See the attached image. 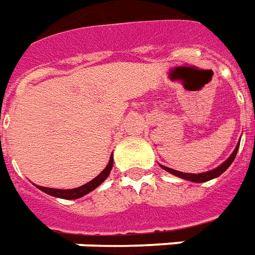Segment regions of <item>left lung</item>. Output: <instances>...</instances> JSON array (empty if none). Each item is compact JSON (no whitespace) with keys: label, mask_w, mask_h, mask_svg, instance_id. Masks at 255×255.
Segmentation results:
<instances>
[{"label":"left lung","mask_w":255,"mask_h":255,"mask_svg":"<svg viewBox=\"0 0 255 255\" xmlns=\"http://www.w3.org/2000/svg\"><path fill=\"white\" fill-rule=\"evenodd\" d=\"M238 148H239V142L238 145L235 146L234 152L231 153V156L226 160L223 164H221V165L218 166V168H215V169H212V171H208V172H203V173H183V172H179V171H175V169H172V168H168V166H164L161 165L162 169H165L166 172H169V173H172V175L177 176V177H181V179L184 180H188V181H193V183H204V181H208V180H212L215 179V177H218V176H221L223 172L229 168L231 164H233V161H234L235 156H237V152H238Z\"/></svg>","instance_id":"8db88e82"}]
</instances>
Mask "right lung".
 <instances>
[{
    "mask_svg": "<svg viewBox=\"0 0 255 255\" xmlns=\"http://www.w3.org/2000/svg\"><path fill=\"white\" fill-rule=\"evenodd\" d=\"M113 168V154L110 157V161L106 165V168L103 169L101 173H99L95 179H93L89 183H86L84 185H80L78 188H72V189H56V188H47V187H41V185H36L40 191L51 195V196H55V198H60V199H67V200H72V199H79L84 195H87L89 192L94 191V189L99 187L102 184L103 181L107 179V176L110 175V171Z\"/></svg>",
    "mask_w": 255,
    "mask_h": 255,
    "instance_id": "1",
    "label": "right lung"
}]
</instances>
